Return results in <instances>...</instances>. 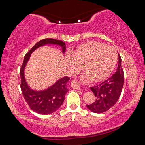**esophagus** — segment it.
<instances>
[{
    "label": "esophagus",
    "instance_id": "esophagus-1",
    "mask_svg": "<svg viewBox=\"0 0 145 145\" xmlns=\"http://www.w3.org/2000/svg\"><path fill=\"white\" fill-rule=\"evenodd\" d=\"M71 86H72L73 89H80V84H78L77 80H72V82H71Z\"/></svg>",
    "mask_w": 145,
    "mask_h": 145
}]
</instances>
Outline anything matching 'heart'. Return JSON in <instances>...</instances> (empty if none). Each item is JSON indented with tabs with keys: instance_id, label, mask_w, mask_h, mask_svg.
Instances as JSON below:
<instances>
[{
	"instance_id": "b5f03b06",
	"label": "heart",
	"mask_w": 145,
	"mask_h": 145,
	"mask_svg": "<svg viewBox=\"0 0 145 145\" xmlns=\"http://www.w3.org/2000/svg\"><path fill=\"white\" fill-rule=\"evenodd\" d=\"M116 51L111 46L98 41H89L78 46L67 58L71 72L77 73L84 68L88 79L101 82L109 77L116 66Z\"/></svg>"
}]
</instances>
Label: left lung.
Masks as SVG:
<instances>
[{
    "instance_id": "obj_1",
    "label": "left lung",
    "mask_w": 145,
    "mask_h": 145,
    "mask_svg": "<svg viewBox=\"0 0 145 145\" xmlns=\"http://www.w3.org/2000/svg\"><path fill=\"white\" fill-rule=\"evenodd\" d=\"M118 57V65L116 73L101 84L91 87V90L96 97L94 102L86 105L91 111L95 113H102L111 109L118 100L124 84L121 58L119 54Z\"/></svg>"
}]
</instances>
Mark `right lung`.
I'll return each mask as SVG.
<instances>
[{"mask_svg": "<svg viewBox=\"0 0 145 145\" xmlns=\"http://www.w3.org/2000/svg\"><path fill=\"white\" fill-rule=\"evenodd\" d=\"M46 44L60 45L62 47L63 52H65V43L63 41L52 38L43 39L36 43L29 52L26 54L20 71L21 78L20 88L24 99L33 111L41 114L52 113L61 106L65 100L66 93L68 91L67 83L70 80L69 77H63L58 80L47 89L41 91H36L28 86L24 76V69L26 64L30 58L32 52L40 46Z\"/></svg>", "mask_w": 145, "mask_h": 145, "instance_id": "add662e5", "label": "right lung"}]
</instances>
